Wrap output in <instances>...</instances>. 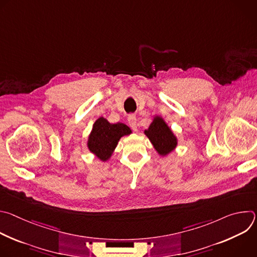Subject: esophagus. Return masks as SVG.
I'll use <instances>...</instances> for the list:
<instances>
[{"mask_svg":"<svg viewBox=\"0 0 257 257\" xmlns=\"http://www.w3.org/2000/svg\"><path fill=\"white\" fill-rule=\"evenodd\" d=\"M136 117L134 116V115H130L129 117H128V124H129V126L131 127V129L133 130V131H137L138 130V127H137V124H136Z\"/></svg>","mask_w":257,"mask_h":257,"instance_id":"34e87169","label":"esophagus"}]
</instances>
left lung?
<instances>
[{
    "instance_id": "obj_1",
    "label": "left lung",
    "mask_w": 257,
    "mask_h": 257,
    "mask_svg": "<svg viewBox=\"0 0 257 257\" xmlns=\"http://www.w3.org/2000/svg\"><path fill=\"white\" fill-rule=\"evenodd\" d=\"M144 134L149 137L154 148L161 156H167L173 152L177 146V137L174 135L171 128L167 125L165 120L156 116L149 129L144 131Z\"/></svg>"
}]
</instances>
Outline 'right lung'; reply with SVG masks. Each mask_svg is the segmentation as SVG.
I'll use <instances>...</instances> for the list:
<instances>
[{"mask_svg":"<svg viewBox=\"0 0 257 257\" xmlns=\"http://www.w3.org/2000/svg\"><path fill=\"white\" fill-rule=\"evenodd\" d=\"M131 133L130 128L123 124H111L106 119L98 118L88 137V150L100 161L105 162L111 158L121 137Z\"/></svg>","mask_w":257,"mask_h":257,"instance_id":"add662e5","label":"right lung"}]
</instances>
